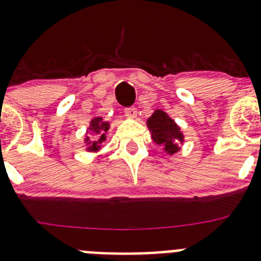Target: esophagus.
Returning <instances> with one entry per match:
<instances>
[{"label":"esophagus","instance_id":"34e87169","mask_svg":"<svg viewBox=\"0 0 261 261\" xmlns=\"http://www.w3.org/2000/svg\"><path fill=\"white\" fill-rule=\"evenodd\" d=\"M124 112H125V115L128 117H136L137 116V108L136 107H126L124 108Z\"/></svg>","mask_w":261,"mask_h":261}]
</instances>
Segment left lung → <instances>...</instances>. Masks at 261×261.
Returning <instances> with one entry per match:
<instances>
[{
    "instance_id": "left-lung-1",
    "label": "left lung",
    "mask_w": 261,
    "mask_h": 261,
    "mask_svg": "<svg viewBox=\"0 0 261 261\" xmlns=\"http://www.w3.org/2000/svg\"><path fill=\"white\" fill-rule=\"evenodd\" d=\"M147 126L151 130L154 142L165 145V150L167 153L172 154L179 150L177 144L183 141V135L179 126L175 124L174 120L168 117L167 114L156 110L147 120Z\"/></svg>"
}]
</instances>
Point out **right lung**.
Returning <instances> with one entry per match:
<instances>
[{
  "label": "right lung",
  "mask_w": 261,
  "mask_h": 261,
  "mask_svg": "<svg viewBox=\"0 0 261 261\" xmlns=\"http://www.w3.org/2000/svg\"><path fill=\"white\" fill-rule=\"evenodd\" d=\"M108 130V124L105 123L102 120V117H96L91 121L89 128V132L93 135L94 140L91 142H89L90 149L91 150H98L99 145L102 144L103 141L106 140V132ZM87 141H89V138H87Z\"/></svg>",
  "instance_id": "right-lung-1"
}]
</instances>
